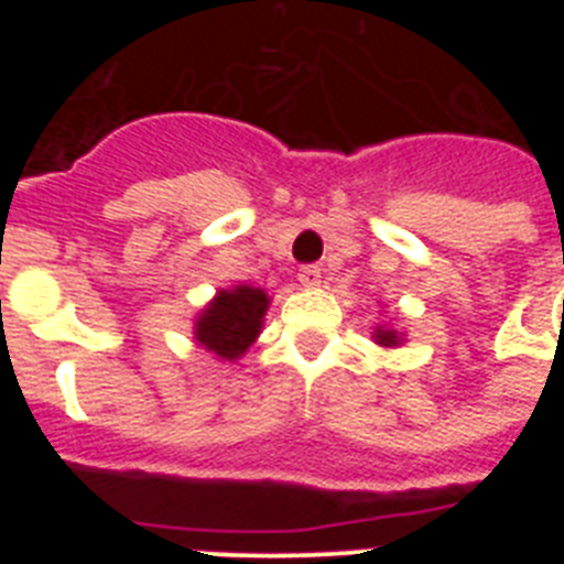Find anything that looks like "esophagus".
Returning <instances> with one entry per match:
<instances>
[{"mask_svg":"<svg viewBox=\"0 0 564 564\" xmlns=\"http://www.w3.org/2000/svg\"><path fill=\"white\" fill-rule=\"evenodd\" d=\"M299 282L305 288H318L322 285V268L318 265H305L299 271Z\"/></svg>","mask_w":564,"mask_h":564,"instance_id":"esophagus-1","label":"esophagus"}]
</instances>
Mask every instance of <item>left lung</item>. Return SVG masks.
Segmentation results:
<instances>
[{"instance_id":"1","label":"left lung","mask_w":564,"mask_h":564,"mask_svg":"<svg viewBox=\"0 0 564 564\" xmlns=\"http://www.w3.org/2000/svg\"><path fill=\"white\" fill-rule=\"evenodd\" d=\"M372 341H376L378 347H383V350H392V347H401L403 344V333L390 325H378L376 330H372Z\"/></svg>"}]
</instances>
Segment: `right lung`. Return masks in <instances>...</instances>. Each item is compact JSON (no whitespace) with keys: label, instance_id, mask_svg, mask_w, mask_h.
<instances>
[{"label":"right lung","instance_id":"add662e5","mask_svg":"<svg viewBox=\"0 0 564 564\" xmlns=\"http://www.w3.org/2000/svg\"><path fill=\"white\" fill-rule=\"evenodd\" d=\"M268 305L271 296L262 288H223L194 316V341L217 361H237L262 333Z\"/></svg>","mask_w":564,"mask_h":564}]
</instances>
